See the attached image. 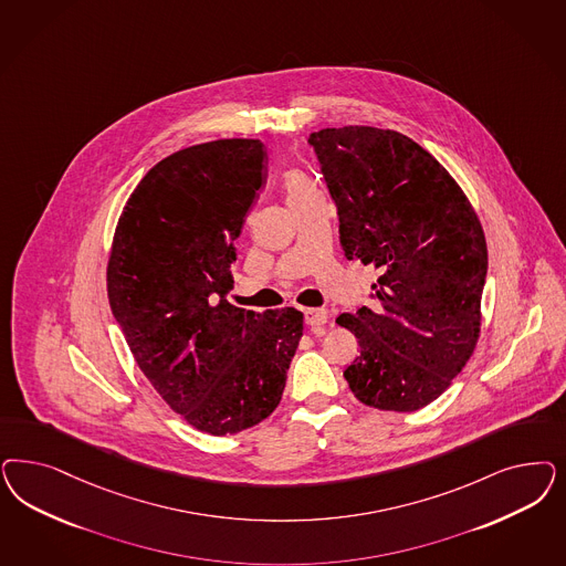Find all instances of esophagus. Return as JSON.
I'll return each mask as SVG.
<instances>
[{"mask_svg":"<svg viewBox=\"0 0 566 566\" xmlns=\"http://www.w3.org/2000/svg\"><path fill=\"white\" fill-rule=\"evenodd\" d=\"M304 321H306V325H311V327H321V325L327 323L328 312L323 311V308H306V311H304Z\"/></svg>","mask_w":566,"mask_h":566,"instance_id":"34e87169","label":"esophagus"}]
</instances>
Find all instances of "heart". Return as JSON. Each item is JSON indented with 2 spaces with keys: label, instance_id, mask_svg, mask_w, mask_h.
Here are the masks:
<instances>
[{
  "label": "heart",
  "instance_id": "obj_1",
  "mask_svg": "<svg viewBox=\"0 0 566 566\" xmlns=\"http://www.w3.org/2000/svg\"><path fill=\"white\" fill-rule=\"evenodd\" d=\"M283 182H285L287 200H293V198H300V196H306V193L316 191L311 179H308L304 172H300V170H290V172L285 175V181Z\"/></svg>",
  "mask_w": 566,
  "mask_h": 566
}]
</instances>
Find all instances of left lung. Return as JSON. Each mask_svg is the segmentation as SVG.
<instances>
[{"mask_svg":"<svg viewBox=\"0 0 566 566\" xmlns=\"http://www.w3.org/2000/svg\"><path fill=\"white\" fill-rule=\"evenodd\" d=\"M347 260L379 269L375 308L337 316L360 346L347 366L358 400L415 412L469 363L481 325L488 245L450 172L410 137L375 127L312 133Z\"/></svg>","mask_w":566,"mask_h":566,"instance_id":"obj_1","label":"left lung"}]
</instances>
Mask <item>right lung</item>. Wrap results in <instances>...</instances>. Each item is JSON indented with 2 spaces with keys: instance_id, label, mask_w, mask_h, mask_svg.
Masks as SVG:
<instances>
[{
  "instance_id": "obj_1",
  "label": "right lung",
  "mask_w": 566,
  "mask_h": 566,
  "mask_svg": "<svg viewBox=\"0 0 566 566\" xmlns=\"http://www.w3.org/2000/svg\"><path fill=\"white\" fill-rule=\"evenodd\" d=\"M264 144L219 139L149 168L118 219L109 308L147 381L189 424L233 436L279 406L304 331L295 308L233 306L235 239L264 182Z\"/></svg>"
}]
</instances>
